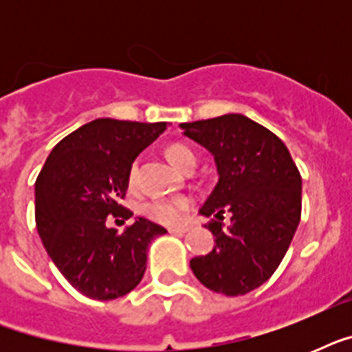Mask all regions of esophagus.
Segmentation results:
<instances>
[{
  "label": "esophagus",
  "mask_w": 352,
  "mask_h": 352,
  "mask_svg": "<svg viewBox=\"0 0 352 352\" xmlns=\"http://www.w3.org/2000/svg\"><path fill=\"white\" fill-rule=\"evenodd\" d=\"M188 230H190L188 226H173V228H168V232H170V234H177V235L186 234Z\"/></svg>",
  "instance_id": "34e87169"
}]
</instances>
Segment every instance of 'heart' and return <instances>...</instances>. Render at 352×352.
Wrapping results in <instances>:
<instances>
[{
	"label": "heart",
	"mask_w": 352,
	"mask_h": 352,
	"mask_svg": "<svg viewBox=\"0 0 352 352\" xmlns=\"http://www.w3.org/2000/svg\"><path fill=\"white\" fill-rule=\"evenodd\" d=\"M166 157L177 170L186 171L188 168L195 166L197 159L192 149L181 142H173L166 148ZM138 181V162L135 160L129 168L127 182L129 186H135ZM192 208L190 199L186 197H173V199H151L148 203L142 204V214L148 219L160 223L166 226H179L186 221V215Z\"/></svg>",
	"instance_id": "b5f03b06"
}]
</instances>
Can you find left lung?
<instances>
[{
    "mask_svg": "<svg viewBox=\"0 0 352 352\" xmlns=\"http://www.w3.org/2000/svg\"><path fill=\"white\" fill-rule=\"evenodd\" d=\"M184 135L212 151L219 182L201 214L214 250L190 261L214 292L243 296L261 287L289 250L301 219V175L283 140L250 118L230 113L182 124ZM231 223H222L224 214Z\"/></svg>",
    "mask_w": 352,
    "mask_h": 352,
    "instance_id": "8db88e82",
    "label": "left lung"
}]
</instances>
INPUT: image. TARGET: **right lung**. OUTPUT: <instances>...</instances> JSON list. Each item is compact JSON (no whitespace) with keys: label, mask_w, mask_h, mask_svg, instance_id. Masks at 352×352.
Listing matches in <instances>:
<instances>
[{"label":"right lung","mask_w":352,"mask_h":352,"mask_svg":"<svg viewBox=\"0 0 352 352\" xmlns=\"http://www.w3.org/2000/svg\"><path fill=\"white\" fill-rule=\"evenodd\" d=\"M166 122L96 118L52 148L36 179V228L52 263L74 289L93 300L131 292L144 276L148 246L162 226L138 217L122 232L107 221H127L133 160L166 129Z\"/></svg>","instance_id":"right-lung-1"}]
</instances>
